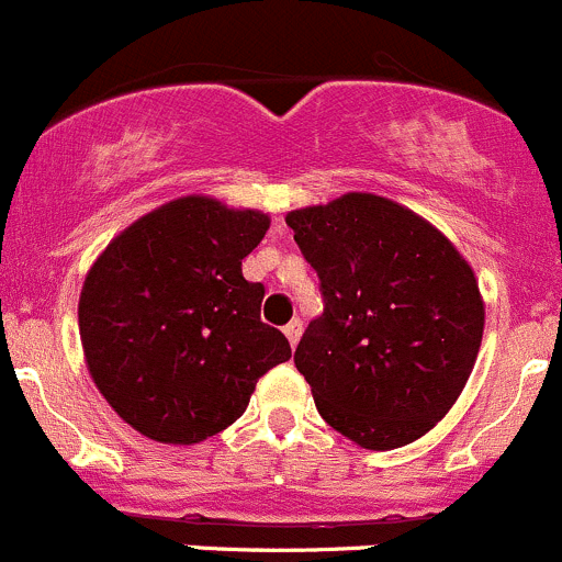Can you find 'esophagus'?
Listing matches in <instances>:
<instances>
[{
    "label": "esophagus",
    "instance_id": "obj_1",
    "mask_svg": "<svg viewBox=\"0 0 562 562\" xmlns=\"http://www.w3.org/2000/svg\"><path fill=\"white\" fill-rule=\"evenodd\" d=\"M283 336L289 338V344H292V349L297 347L300 336H303V322H300V319H292V322H289V325L283 327Z\"/></svg>",
    "mask_w": 562,
    "mask_h": 562
}]
</instances>
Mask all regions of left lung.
Here are the masks:
<instances>
[{
  "mask_svg": "<svg viewBox=\"0 0 562 562\" xmlns=\"http://www.w3.org/2000/svg\"><path fill=\"white\" fill-rule=\"evenodd\" d=\"M325 311L294 349L327 426L369 451L435 429L468 385L483 338L470 262L393 199L344 193L286 213Z\"/></svg>",
  "mask_w": 562,
  "mask_h": 562,
  "instance_id": "1",
  "label": "left lung"
}]
</instances>
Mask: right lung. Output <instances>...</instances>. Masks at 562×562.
<instances>
[{"instance_id": "1", "label": "right lung", "mask_w": 562, "mask_h": 562, "mask_svg": "<svg viewBox=\"0 0 562 562\" xmlns=\"http://www.w3.org/2000/svg\"><path fill=\"white\" fill-rule=\"evenodd\" d=\"M270 215L202 193L142 215L103 248L79 297L94 387L138 435L196 446L246 413L257 380L292 358L243 279Z\"/></svg>"}]
</instances>
